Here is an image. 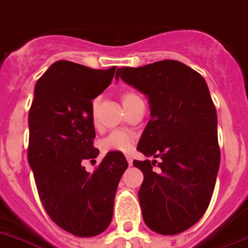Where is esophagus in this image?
Returning <instances> with one entry per match:
<instances>
[{
  "label": "esophagus",
  "instance_id": "34e87169",
  "mask_svg": "<svg viewBox=\"0 0 248 248\" xmlns=\"http://www.w3.org/2000/svg\"><path fill=\"white\" fill-rule=\"evenodd\" d=\"M126 159H127V163H128V165H132V156L131 155H126Z\"/></svg>",
  "mask_w": 248,
  "mask_h": 248
}]
</instances>
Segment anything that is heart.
<instances>
[{
    "label": "heart",
    "mask_w": 248,
    "mask_h": 248,
    "mask_svg": "<svg viewBox=\"0 0 248 248\" xmlns=\"http://www.w3.org/2000/svg\"><path fill=\"white\" fill-rule=\"evenodd\" d=\"M141 99L136 93L134 92H124L122 94V103L124 106L131 105L132 102L139 101ZM99 99L95 98L93 99L92 103H91V114H92V121L95 124L97 121V109H98ZM134 146V139L131 137V135H128L127 132L124 131H113L109 135L103 139L101 141V149L105 151V153H112V151H117V153H128L131 151Z\"/></svg>",
    "instance_id": "b5f03b06"
}]
</instances>
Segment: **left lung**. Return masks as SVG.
I'll return each mask as SVG.
<instances>
[{
	"label": "left lung",
	"mask_w": 248,
	"mask_h": 248,
	"mask_svg": "<svg viewBox=\"0 0 248 248\" xmlns=\"http://www.w3.org/2000/svg\"><path fill=\"white\" fill-rule=\"evenodd\" d=\"M116 76L146 94L151 111L137 150L159 161H134L143 174V220L156 233L184 232L207 211L219 169L217 111L207 83L178 60L122 66Z\"/></svg>",
	"instance_id": "left-lung-1"
}]
</instances>
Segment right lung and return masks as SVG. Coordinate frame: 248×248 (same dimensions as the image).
I'll use <instances>...</instances> for the list:
<instances>
[{
    "label": "right lung",
    "instance_id": "add662e5",
    "mask_svg": "<svg viewBox=\"0 0 248 248\" xmlns=\"http://www.w3.org/2000/svg\"><path fill=\"white\" fill-rule=\"evenodd\" d=\"M116 72L59 60L39 78L29 112L28 159L44 208L55 224L78 237L107 230L113 216L114 195L127 169L122 153L105 156L94 171V124L91 103L107 88Z\"/></svg>",
    "mask_w": 248,
    "mask_h": 248
}]
</instances>
